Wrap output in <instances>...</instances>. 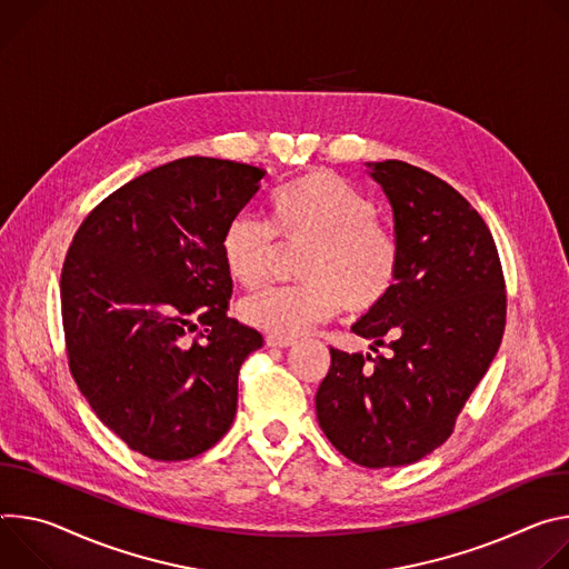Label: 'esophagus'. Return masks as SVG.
Here are the masks:
<instances>
[{
    "instance_id": "obj_1",
    "label": "esophagus",
    "mask_w": 569,
    "mask_h": 569,
    "mask_svg": "<svg viewBox=\"0 0 569 569\" xmlns=\"http://www.w3.org/2000/svg\"><path fill=\"white\" fill-rule=\"evenodd\" d=\"M267 346H269V348H289V346H293V339H291V337L267 335Z\"/></svg>"
}]
</instances>
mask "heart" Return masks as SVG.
<instances>
[{"label": "heart", "instance_id": "1", "mask_svg": "<svg viewBox=\"0 0 569 569\" xmlns=\"http://www.w3.org/2000/svg\"><path fill=\"white\" fill-rule=\"evenodd\" d=\"M372 203L332 171H309L284 184L271 201V226L237 214L223 230L221 258L239 284L256 289L280 250L302 248L293 287H269L239 305L250 328L276 337H298L332 319L380 309L393 293L402 250L396 232L377 221Z\"/></svg>", "mask_w": 569, "mask_h": 569}]
</instances>
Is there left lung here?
I'll return each instance as SVG.
<instances>
[{
	"label": "left lung",
	"instance_id": "left-lung-1",
	"mask_svg": "<svg viewBox=\"0 0 569 569\" xmlns=\"http://www.w3.org/2000/svg\"><path fill=\"white\" fill-rule=\"evenodd\" d=\"M370 176L391 201L402 264L391 298L352 332L391 352L330 348L317 416L352 463L396 468L452 436L501 343L507 282L486 221L452 184L402 160Z\"/></svg>",
	"mask_w": 569,
	"mask_h": 569
}]
</instances>
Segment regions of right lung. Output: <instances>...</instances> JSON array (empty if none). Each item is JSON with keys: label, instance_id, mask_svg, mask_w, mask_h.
I'll return each instance as SVG.
<instances>
[{"label": "right lung", "instance_id": "obj_1", "mask_svg": "<svg viewBox=\"0 0 569 569\" xmlns=\"http://www.w3.org/2000/svg\"><path fill=\"white\" fill-rule=\"evenodd\" d=\"M267 171L189 156L106 197L79 226L60 273L74 382L97 418L153 461L203 455L230 429L237 375L262 348L228 317L226 226Z\"/></svg>", "mask_w": 569, "mask_h": 569}]
</instances>
